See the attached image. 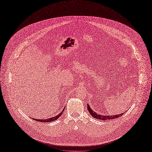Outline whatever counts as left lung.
Here are the masks:
<instances>
[{
    "mask_svg": "<svg viewBox=\"0 0 152 152\" xmlns=\"http://www.w3.org/2000/svg\"><path fill=\"white\" fill-rule=\"evenodd\" d=\"M87 109L88 112L90 113V114L92 115V117H94V118H96L97 119H101V120H107V119H114V118H117L119 116H121L124 113H121L119 114H117V115H112V116H104V115H101L96 113L95 111H94L92 109V108H91V107L88 105V104H87Z\"/></svg>",
    "mask_w": 152,
    "mask_h": 152,
    "instance_id": "left-lung-1",
    "label": "left lung"
}]
</instances>
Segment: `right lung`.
<instances>
[{
	"mask_svg": "<svg viewBox=\"0 0 152 152\" xmlns=\"http://www.w3.org/2000/svg\"><path fill=\"white\" fill-rule=\"evenodd\" d=\"M64 109H65V107L64 108V109L62 110V111L60 114H58V115H56V116H54V117H51L50 118H48V119H34V118H33V119L36 120V121H39V122H51V121H55V120H56L60 116H61V115L62 114L63 112H64Z\"/></svg>",
	"mask_w": 152,
	"mask_h": 152,
	"instance_id": "1",
	"label": "right lung"
}]
</instances>
